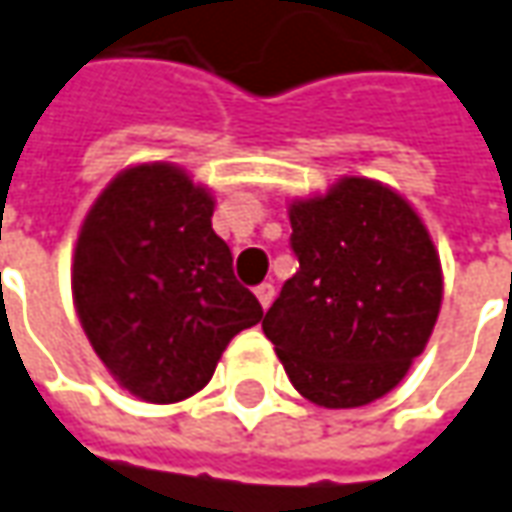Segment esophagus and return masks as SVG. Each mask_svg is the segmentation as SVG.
I'll list each match as a JSON object with an SVG mask.
<instances>
[{
	"mask_svg": "<svg viewBox=\"0 0 512 512\" xmlns=\"http://www.w3.org/2000/svg\"><path fill=\"white\" fill-rule=\"evenodd\" d=\"M255 297H257V302L263 305V311H266V308H269L271 302H274V285H271V283L257 285V288H255Z\"/></svg>",
	"mask_w": 512,
	"mask_h": 512,
	"instance_id": "1",
	"label": "esophagus"
}]
</instances>
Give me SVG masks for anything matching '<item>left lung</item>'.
I'll return each instance as SVG.
<instances>
[{"label":"left lung","instance_id":"1","mask_svg":"<svg viewBox=\"0 0 512 512\" xmlns=\"http://www.w3.org/2000/svg\"><path fill=\"white\" fill-rule=\"evenodd\" d=\"M300 269L263 333L302 398L356 409L384 398L429 342L443 269L415 207L387 184L344 176L288 207Z\"/></svg>","mask_w":512,"mask_h":512}]
</instances>
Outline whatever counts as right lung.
I'll return each mask as SVG.
<instances>
[{
	"label": "right lung",
	"instance_id": "right-lung-1",
	"mask_svg": "<svg viewBox=\"0 0 512 512\" xmlns=\"http://www.w3.org/2000/svg\"><path fill=\"white\" fill-rule=\"evenodd\" d=\"M215 198L182 168L145 162L117 173L83 218L72 300L114 381L148 403L210 384L232 336L263 319L212 232Z\"/></svg>",
	"mask_w": 512,
	"mask_h": 512
}]
</instances>
